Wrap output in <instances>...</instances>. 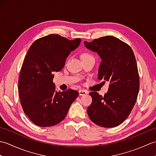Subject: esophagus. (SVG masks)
Instances as JSON below:
<instances>
[{
  "mask_svg": "<svg viewBox=\"0 0 156 156\" xmlns=\"http://www.w3.org/2000/svg\"><path fill=\"white\" fill-rule=\"evenodd\" d=\"M88 94V92L85 90H79V94L80 96H84Z\"/></svg>",
  "mask_w": 156,
  "mask_h": 156,
  "instance_id": "obj_1",
  "label": "esophagus"
}]
</instances>
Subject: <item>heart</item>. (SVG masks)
Instances as JSON below:
<instances>
[{
  "mask_svg": "<svg viewBox=\"0 0 156 156\" xmlns=\"http://www.w3.org/2000/svg\"><path fill=\"white\" fill-rule=\"evenodd\" d=\"M88 55H89L88 54H83V55H82V57H84V56H88Z\"/></svg>",
  "mask_w": 156,
  "mask_h": 156,
  "instance_id": "obj_1",
  "label": "heart"
}]
</instances>
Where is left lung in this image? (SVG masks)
I'll use <instances>...</instances> for the list:
<instances>
[{"mask_svg": "<svg viewBox=\"0 0 156 156\" xmlns=\"http://www.w3.org/2000/svg\"><path fill=\"white\" fill-rule=\"evenodd\" d=\"M84 44L101 59L98 79L109 82L104 97L97 92L89 94L92 102L87 108L88 115L98 126L115 127L128 117L139 93L140 77L133 51L130 46L113 36L85 41Z\"/></svg>", "mask_w": 156, "mask_h": 156, "instance_id": "8db88e82", "label": "left lung"}]
</instances>
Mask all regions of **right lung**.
<instances>
[{
	"label": "right lung",
	"instance_id": "obj_1",
	"mask_svg": "<svg viewBox=\"0 0 156 156\" xmlns=\"http://www.w3.org/2000/svg\"><path fill=\"white\" fill-rule=\"evenodd\" d=\"M80 42V38L69 40L49 35L36 40L26 54L19 79V98L26 115L39 127H51L64 120L78 97V92L72 89L56 90L53 78Z\"/></svg>",
	"mask_w": 156,
	"mask_h": 156
}]
</instances>
